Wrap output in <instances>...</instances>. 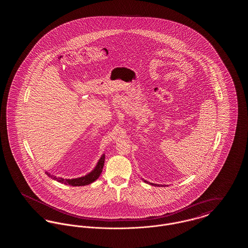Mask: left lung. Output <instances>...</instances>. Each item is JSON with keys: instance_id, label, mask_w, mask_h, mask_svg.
Returning <instances> with one entry per match:
<instances>
[{"instance_id": "8db88e82", "label": "left lung", "mask_w": 248, "mask_h": 248, "mask_svg": "<svg viewBox=\"0 0 248 248\" xmlns=\"http://www.w3.org/2000/svg\"><path fill=\"white\" fill-rule=\"evenodd\" d=\"M144 180V182H146V183H149V184H151V185H154V186H158L157 184H154V183H151V182H148L147 180H145V179H143Z\"/></svg>"}]
</instances>
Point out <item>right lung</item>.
Instances as JSON below:
<instances>
[{
	"mask_svg": "<svg viewBox=\"0 0 248 248\" xmlns=\"http://www.w3.org/2000/svg\"><path fill=\"white\" fill-rule=\"evenodd\" d=\"M104 162H105V154H102L101 157L99 158L97 164L94 166V169L90 173H88L87 175H85L83 177L68 179V178L56 177L54 175H51L48 172H46V174L47 175L48 177L57 180L58 182H60L62 184L71 185V186H73V187H75V186H85V185H88L90 183H93L94 181H95L99 177L101 172H102L103 166H104Z\"/></svg>",
	"mask_w": 248,
	"mask_h": 248,
	"instance_id": "right-lung-1",
	"label": "right lung"
}]
</instances>
